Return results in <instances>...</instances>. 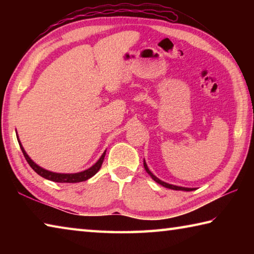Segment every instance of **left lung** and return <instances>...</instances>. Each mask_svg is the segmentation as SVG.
Masks as SVG:
<instances>
[{"instance_id": "1", "label": "left lung", "mask_w": 254, "mask_h": 254, "mask_svg": "<svg viewBox=\"0 0 254 254\" xmlns=\"http://www.w3.org/2000/svg\"><path fill=\"white\" fill-rule=\"evenodd\" d=\"M143 166H144V169H145V171H147V173L151 176V178L154 180V182L156 183H158L159 185H161V186H163V187H166V188H169V189H174V190H185V191H191V190H194L195 188H186V187H179V186H175V185H170V184H167V183H165V182H162V180H160L159 178H157L156 176H154L151 171L149 170V168H148V166H147V163H145V161L143 160Z\"/></svg>"}]
</instances>
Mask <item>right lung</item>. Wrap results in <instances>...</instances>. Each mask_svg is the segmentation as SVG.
I'll return each mask as SVG.
<instances>
[{"label":"right lung","mask_w":254,"mask_h":254,"mask_svg":"<svg viewBox=\"0 0 254 254\" xmlns=\"http://www.w3.org/2000/svg\"><path fill=\"white\" fill-rule=\"evenodd\" d=\"M19 139V137H18ZM19 141V144H20V148L22 150L23 152V156L25 158V160L28 161V163L30 165V167L36 171V173L41 176V177H44L48 180H51V182H56V183H80V182H85V180L89 179L91 177H93L94 175H95L98 170L101 169L102 167V163L104 161V157H105V153L106 151H104V153L102 154V157L98 159V161L95 163V165L92 166L91 168H88L87 170H84V171H80V173H77V174H58V173H53V171H49V170H46L44 168H41L40 166H38L37 163H34L30 157L27 154V152L24 151V149L22 147V144H21L20 140Z\"/></svg>","instance_id":"add662e5"}]
</instances>
